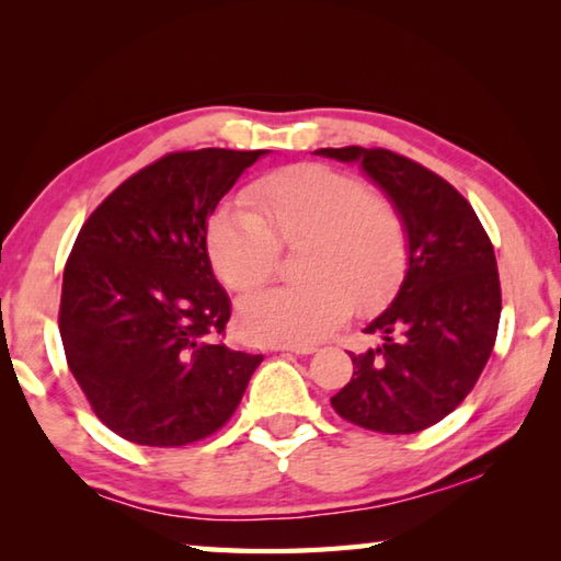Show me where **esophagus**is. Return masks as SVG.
I'll return each mask as SVG.
<instances>
[{
    "mask_svg": "<svg viewBox=\"0 0 561 561\" xmlns=\"http://www.w3.org/2000/svg\"><path fill=\"white\" fill-rule=\"evenodd\" d=\"M274 351H291V354H314L317 346L314 344H277Z\"/></svg>",
    "mask_w": 561,
    "mask_h": 561,
    "instance_id": "esophagus-1",
    "label": "esophagus"
}]
</instances>
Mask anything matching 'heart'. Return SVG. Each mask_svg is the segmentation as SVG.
<instances>
[{"instance_id":"obj_1","label":"heart","mask_w":561,"mask_h":561,"mask_svg":"<svg viewBox=\"0 0 561 561\" xmlns=\"http://www.w3.org/2000/svg\"><path fill=\"white\" fill-rule=\"evenodd\" d=\"M247 195L252 207H220L207 230V252L227 287H262L277 270L279 247H301V284L264 289L240 304L247 336L307 344L334 331L351 307L374 311L391 299L405 272L408 237L386 195L319 163L264 175Z\"/></svg>"}]
</instances>
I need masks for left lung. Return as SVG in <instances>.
<instances>
[{
    "instance_id": "8db88e82",
    "label": "left lung",
    "mask_w": 561,
    "mask_h": 561,
    "mask_svg": "<svg viewBox=\"0 0 561 561\" xmlns=\"http://www.w3.org/2000/svg\"><path fill=\"white\" fill-rule=\"evenodd\" d=\"M358 163L403 217L408 270L396 299L364 331L381 344L351 354L354 376L331 398L366 431L408 435L443 421L472 391L502 311L495 250L448 180L383 148H319Z\"/></svg>"
}]
</instances>
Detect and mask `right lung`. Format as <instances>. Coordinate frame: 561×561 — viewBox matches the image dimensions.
Masks as SVG:
<instances>
[{
    "label": "right lung",
    "instance_id": "add662e5",
    "mask_svg": "<svg viewBox=\"0 0 561 561\" xmlns=\"http://www.w3.org/2000/svg\"><path fill=\"white\" fill-rule=\"evenodd\" d=\"M270 150L168 153L83 222L64 270L66 360L103 425L178 448L230 421L262 354L227 348L230 297L207 254V220Z\"/></svg>",
    "mask_w": 561,
    "mask_h": 561
}]
</instances>
